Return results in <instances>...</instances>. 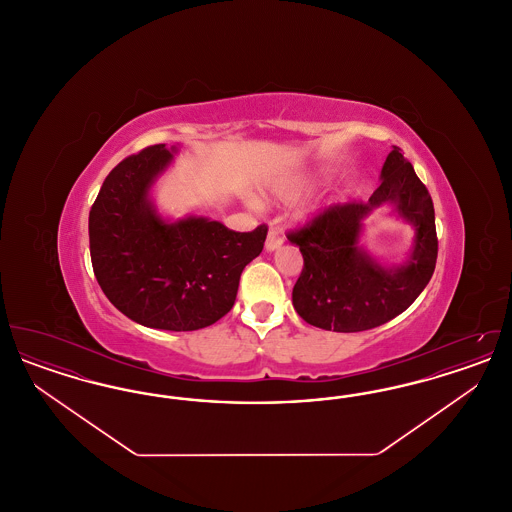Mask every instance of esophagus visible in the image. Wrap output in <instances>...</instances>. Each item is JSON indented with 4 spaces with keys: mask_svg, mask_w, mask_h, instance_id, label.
<instances>
[{
    "mask_svg": "<svg viewBox=\"0 0 512 512\" xmlns=\"http://www.w3.org/2000/svg\"><path fill=\"white\" fill-rule=\"evenodd\" d=\"M284 242V236L278 232V230H270L267 236V242H265V247H267V251H274V249H278L280 245Z\"/></svg>",
    "mask_w": 512,
    "mask_h": 512,
    "instance_id": "obj_1",
    "label": "esophagus"
}]
</instances>
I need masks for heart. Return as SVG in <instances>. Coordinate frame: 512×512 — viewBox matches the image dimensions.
Returning <instances> with one entry per match:
<instances>
[{
    "label": "heart",
    "instance_id": "obj_1",
    "mask_svg": "<svg viewBox=\"0 0 512 512\" xmlns=\"http://www.w3.org/2000/svg\"><path fill=\"white\" fill-rule=\"evenodd\" d=\"M311 186H313V182H309L305 178H284L272 186V194L282 201H293L305 194Z\"/></svg>",
    "mask_w": 512,
    "mask_h": 512
}]
</instances>
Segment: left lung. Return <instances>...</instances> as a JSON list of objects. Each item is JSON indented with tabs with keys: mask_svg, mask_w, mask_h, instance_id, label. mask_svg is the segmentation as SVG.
<instances>
[{
	"mask_svg": "<svg viewBox=\"0 0 512 512\" xmlns=\"http://www.w3.org/2000/svg\"><path fill=\"white\" fill-rule=\"evenodd\" d=\"M368 201L330 205L288 234L303 270L292 301L305 322L334 332H363L401 315L430 282L438 259L434 203L413 165L393 146ZM391 202L415 226V247L401 268H382L358 247L362 220Z\"/></svg>",
	"mask_w": 512,
	"mask_h": 512,
	"instance_id": "left-lung-1",
	"label": "left lung"
}]
</instances>
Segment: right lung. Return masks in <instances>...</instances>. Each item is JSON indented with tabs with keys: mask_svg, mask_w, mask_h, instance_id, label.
Segmentation results:
<instances>
[{
	"mask_svg": "<svg viewBox=\"0 0 512 512\" xmlns=\"http://www.w3.org/2000/svg\"><path fill=\"white\" fill-rule=\"evenodd\" d=\"M174 151L146 147L107 174L90 209V255L101 290L122 315L190 332L234 307L242 270L263 251L268 228L234 232L205 217L161 219L149 190Z\"/></svg>",
	"mask_w": 512,
	"mask_h": 512,
	"instance_id": "add662e5",
	"label": "right lung"
}]
</instances>
